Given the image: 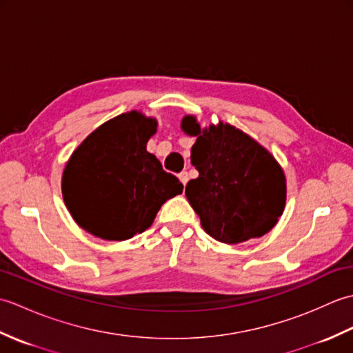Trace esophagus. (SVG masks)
<instances>
[{
	"mask_svg": "<svg viewBox=\"0 0 353 353\" xmlns=\"http://www.w3.org/2000/svg\"><path fill=\"white\" fill-rule=\"evenodd\" d=\"M179 181H181L183 183V186H185L186 182H188V172H186V171L179 172Z\"/></svg>",
	"mask_w": 353,
	"mask_h": 353,
	"instance_id": "esophagus-1",
	"label": "esophagus"
}]
</instances>
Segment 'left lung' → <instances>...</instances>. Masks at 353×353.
<instances>
[{
	"label": "left lung",
	"instance_id": "left-lung-1",
	"mask_svg": "<svg viewBox=\"0 0 353 353\" xmlns=\"http://www.w3.org/2000/svg\"><path fill=\"white\" fill-rule=\"evenodd\" d=\"M182 130L197 138L191 163L199 177L188 182L185 194L206 234L238 244L272 230L287 200L283 170L273 154L228 123L200 129L197 119L186 115Z\"/></svg>",
	"mask_w": 353,
	"mask_h": 353
}]
</instances>
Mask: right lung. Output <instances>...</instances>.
<instances>
[{"label":"right lung","mask_w":353,"mask_h":353,"mask_svg":"<svg viewBox=\"0 0 353 353\" xmlns=\"http://www.w3.org/2000/svg\"><path fill=\"white\" fill-rule=\"evenodd\" d=\"M156 127L154 118L130 110L101 124L74 150L62 196L81 229L124 241L152 226L165 201L182 194L179 179L147 152Z\"/></svg>","instance_id":"obj_1"}]
</instances>
